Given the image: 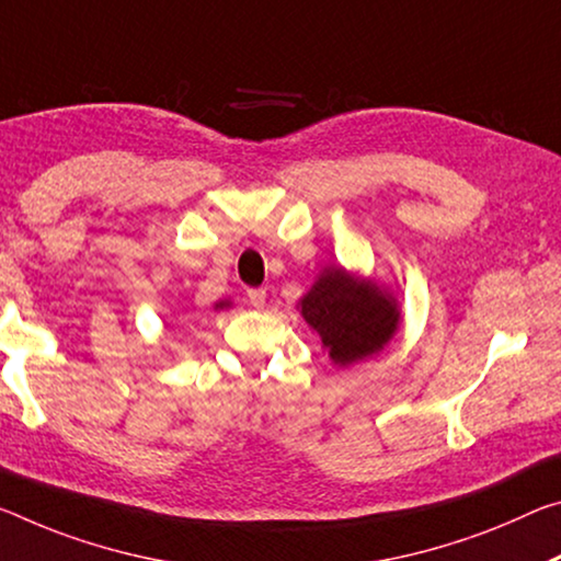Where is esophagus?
I'll return each instance as SVG.
<instances>
[{
    "label": "esophagus",
    "instance_id": "1",
    "mask_svg": "<svg viewBox=\"0 0 561 561\" xmlns=\"http://www.w3.org/2000/svg\"><path fill=\"white\" fill-rule=\"evenodd\" d=\"M247 299H249V305H252V307L262 309V307H264V299H266V289H264V287L249 289V291H247Z\"/></svg>",
    "mask_w": 561,
    "mask_h": 561
}]
</instances>
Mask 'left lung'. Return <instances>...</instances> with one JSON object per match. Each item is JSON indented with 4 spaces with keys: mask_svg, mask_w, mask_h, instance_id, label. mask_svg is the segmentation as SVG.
Segmentation results:
<instances>
[{
    "mask_svg": "<svg viewBox=\"0 0 561 561\" xmlns=\"http://www.w3.org/2000/svg\"><path fill=\"white\" fill-rule=\"evenodd\" d=\"M301 314L317 329L329 357L352 364L379 352L397 332L394 299L371 282H357L344 270L324 272L301 299Z\"/></svg>",
    "mask_w": 561,
    "mask_h": 561,
    "instance_id": "1",
    "label": "left lung"
}]
</instances>
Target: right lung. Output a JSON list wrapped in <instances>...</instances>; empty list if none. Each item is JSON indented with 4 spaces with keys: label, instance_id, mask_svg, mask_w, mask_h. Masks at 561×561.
<instances>
[{
    "label": "right lung",
    "instance_id": "obj_1",
    "mask_svg": "<svg viewBox=\"0 0 561 561\" xmlns=\"http://www.w3.org/2000/svg\"><path fill=\"white\" fill-rule=\"evenodd\" d=\"M221 307H227V301H219V305H217V309H221Z\"/></svg>",
    "mask_w": 561,
    "mask_h": 561
}]
</instances>
